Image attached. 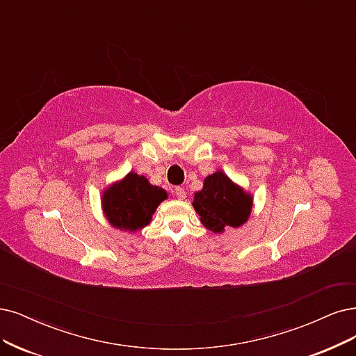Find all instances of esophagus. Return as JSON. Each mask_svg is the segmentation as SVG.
I'll list each match as a JSON object with an SVG mask.
<instances>
[{"mask_svg":"<svg viewBox=\"0 0 356 356\" xmlns=\"http://www.w3.org/2000/svg\"><path fill=\"white\" fill-rule=\"evenodd\" d=\"M173 193L177 196L179 200H185V196H186V191L183 189V188H180V186H176V188L173 189Z\"/></svg>","mask_w":356,"mask_h":356,"instance_id":"34e87169","label":"esophagus"}]
</instances>
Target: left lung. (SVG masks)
I'll list each match as a JSON object with an SVG mask.
<instances>
[{"label": "left lung", "instance_id": "obj_1", "mask_svg": "<svg viewBox=\"0 0 356 356\" xmlns=\"http://www.w3.org/2000/svg\"><path fill=\"white\" fill-rule=\"evenodd\" d=\"M193 207L207 229L221 233L226 227L243 225L251 214L252 200L226 175L217 171L204 180L202 191L195 193Z\"/></svg>", "mask_w": 356, "mask_h": 356}]
</instances>
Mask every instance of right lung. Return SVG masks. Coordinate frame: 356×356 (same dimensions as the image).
Returning <instances> with one entry per match:
<instances>
[{"label": "right lung", "instance_id": "obj_1", "mask_svg": "<svg viewBox=\"0 0 356 356\" xmlns=\"http://www.w3.org/2000/svg\"><path fill=\"white\" fill-rule=\"evenodd\" d=\"M165 198L164 189L149 185L143 176L129 173L104 192L102 207L114 227L136 232L148 225L156 207Z\"/></svg>", "mask_w": 356, "mask_h": 356}]
</instances>
